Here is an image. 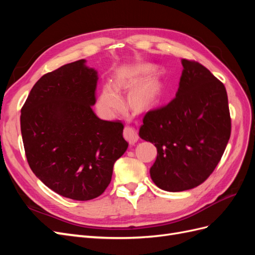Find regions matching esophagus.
I'll list each match as a JSON object with an SVG mask.
<instances>
[{
  "mask_svg": "<svg viewBox=\"0 0 255 255\" xmlns=\"http://www.w3.org/2000/svg\"><path fill=\"white\" fill-rule=\"evenodd\" d=\"M123 136H125L126 139L129 143H135L138 140V134L135 130V128H130V127H126L125 129H123Z\"/></svg>",
  "mask_w": 255,
  "mask_h": 255,
  "instance_id": "obj_1",
  "label": "esophagus"
}]
</instances>
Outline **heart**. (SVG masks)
<instances>
[{
  "instance_id": "heart-1",
  "label": "heart",
  "mask_w": 255,
  "mask_h": 255,
  "mask_svg": "<svg viewBox=\"0 0 255 255\" xmlns=\"http://www.w3.org/2000/svg\"><path fill=\"white\" fill-rule=\"evenodd\" d=\"M125 81L119 80L116 82V89L110 85H106L102 88L98 98V109L104 117L113 118L121 111L123 100L118 90L125 87ZM158 94L159 85L156 82L151 81L144 83L132 91V94L129 95V103L135 109L140 110L154 102Z\"/></svg>"
}]
</instances>
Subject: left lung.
I'll use <instances>...</instances> for the list:
<instances>
[{"label":"left lung","mask_w":255,"mask_h":255,"mask_svg":"<svg viewBox=\"0 0 255 255\" xmlns=\"http://www.w3.org/2000/svg\"><path fill=\"white\" fill-rule=\"evenodd\" d=\"M175 98L149 111L139 136L157 149L150 169L152 181L166 191H183L202 184L221 159L231 135L225 85L201 64L182 59Z\"/></svg>","instance_id":"obj_1"}]
</instances>
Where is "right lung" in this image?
<instances>
[{
    "label": "right lung",
    "mask_w": 255,
    "mask_h": 255,
    "mask_svg": "<svg viewBox=\"0 0 255 255\" xmlns=\"http://www.w3.org/2000/svg\"><path fill=\"white\" fill-rule=\"evenodd\" d=\"M86 60L44 74L21 109L27 163L56 194L79 201L101 196L115 161L128 143L121 121H105L92 111L98 73Z\"/></svg>",
    "instance_id": "obj_1"
}]
</instances>
